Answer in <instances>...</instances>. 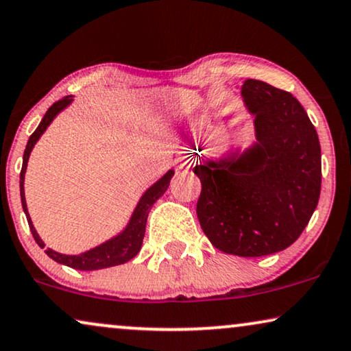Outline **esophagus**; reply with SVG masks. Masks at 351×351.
Returning <instances> with one entry per match:
<instances>
[{"instance_id": "obj_1", "label": "esophagus", "mask_w": 351, "mask_h": 351, "mask_svg": "<svg viewBox=\"0 0 351 351\" xmlns=\"http://www.w3.org/2000/svg\"><path fill=\"white\" fill-rule=\"evenodd\" d=\"M186 163H188L186 160H180V167H186Z\"/></svg>"}]
</instances>
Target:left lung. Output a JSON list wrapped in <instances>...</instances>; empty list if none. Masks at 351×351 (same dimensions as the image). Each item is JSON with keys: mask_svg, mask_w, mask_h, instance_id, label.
<instances>
[{"mask_svg": "<svg viewBox=\"0 0 351 351\" xmlns=\"http://www.w3.org/2000/svg\"><path fill=\"white\" fill-rule=\"evenodd\" d=\"M242 97L255 117V146L193 168L202 184L195 210L218 250L263 256L292 245L310 221L321 193V146L289 91L245 80Z\"/></svg>", "mask_w": 351, "mask_h": 351, "instance_id": "1", "label": "left lung"}]
</instances>
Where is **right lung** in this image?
<instances>
[{
	"mask_svg": "<svg viewBox=\"0 0 351 351\" xmlns=\"http://www.w3.org/2000/svg\"><path fill=\"white\" fill-rule=\"evenodd\" d=\"M70 102H72V96H65L64 99H59L58 102H54L53 106L46 110V114L43 117V120L40 121L38 128L32 133V136L29 138V143H27L25 152H23V163H22V170H21V200H22V208L27 215V221H29L30 231L34 234V239L36 244H38L41 249H43L45 244L43 241L40 239L38 232L35 231L34 224H32L29 210H27V204H25V194H23V178H25V170H27V162H29L30 152L34 146L38 141L41 134L45 133V130L49 127L51 121L54 120V117L59 114L60 110H64ZM173 170L167 171L165 175L162 176L160 180L157 181L156 184H152L149 188L144 195L139 200L136 208H134L133 217L130 219L128 226L125 228L123 231L120 232L119 236L112 237L110 241L104 242V244L95 247V249L85 252V254L80 255H62L58 254V252L46 249V255L49 258H53L54 261H58L60 265L70 266L73 269H82V271H95V269H102V268H110V266H117V265H123L127 263L128 260L134 258L138 255V252L141 250L143 245V239H144V232H146V221H147V215L151 212L152 205L157 202V199L163 195L165 193L168 184H170V180L173 176Z\"/></svg>",
	"mask_w": 351,
	"mask_h": 351,
	"instance_id": "obj_1",
	"label": "right lung"
}]
</instances>
